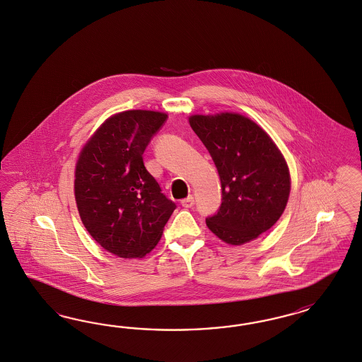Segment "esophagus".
<instances>
[{
	"mask_svg": "<svg viewBox=\"0 0 362 362\" xmlns=\"http://www.w3.org/2000/svg\"><path fill=\"white\" fill-rule=\"evenodd\" d=\"M182 206L185 207V209H191V207H194V197H189L185 199V200H182Z\"/></svg>",
	"mask_w": 362,
	"mask_h": 362,
	"instance_id": "34e87169",
	"label": "esophagus"
}]
</instances>
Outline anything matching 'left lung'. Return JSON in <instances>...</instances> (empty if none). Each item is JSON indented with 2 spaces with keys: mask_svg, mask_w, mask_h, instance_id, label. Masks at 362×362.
Segmentation results:
<instances>
[{
  "mask_svg": "<svg viewBox=\"0 0 362 362\" xmlns=\"http://www.w3.org/2000/svg\"><path fill=\"white\" fill-rule=\"evenodd\" d=\"M189 124L221 183L219 209L206 219L209 230L232 245L256 239L280 219L289 197L283 155L262 127L239 114L192 115Z\"/></svg>",
  "mask_w": 362,
  "mask_h": 362,
  "instance_id": "left-lung-1",
  "label": "left lung"
}]
</instances>
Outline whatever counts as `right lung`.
Masks as SVG:
<instances>
[{
    "instance_id": "obj_1",
    "label": "right lung",
    "mask_w": 362,
    "mask_h": 362,
    "mask_svg": "<svg viewBox=\"0 0 362 362\" xmlns=\"http://www.w3.org/2000/svg\"><path fill=\"white\" fill-rule=\"evenodd\" d=\"M165 121L158 111L115 114L78 158L74 191L82 223L94 240L119 257L150 252L176 209L143 163L146 147Z\"/></svg>"
}]
</instances>
